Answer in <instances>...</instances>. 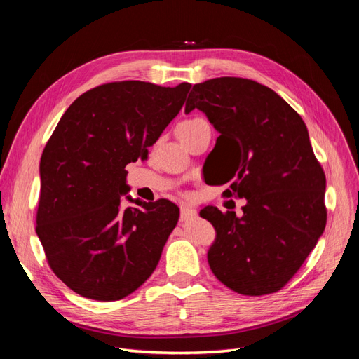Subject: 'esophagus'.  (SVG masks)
<instances>
[{
    "instance_id": "1",
    "label": "esophagus",
    "mask_w": 359,
    "mask_h": 359,
    "mask_svg": "<svg viewBox=\"0 0 359 359\" xmlns=\"http://www.w3.org/2000/svg\"><path fill=\"white\" fill-rule=\"evenodd\" d=\"M193 214H194L193 206H190V205H187V203H182V205H181V219H182V220L189 219V217L193 215Z\"/></svg>"
}]
</instances>
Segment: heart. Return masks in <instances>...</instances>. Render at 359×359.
Segmentation results:
<instances>
[{
	"label": "heart",
	"instance_id": "b5f03b06",
	"mask_svg": "<svg viewBox=\"0 0 359 359\" xmlns=\"http://www.w3.org/2000/svg\"><path fill=\"white\" fill-rule=\"evenodd\" d=\"M203 121L202 118H190V119H184L178 126H177V133L180 137L187 136L191 130L196 127L198 124H201Z\"/></svg>",
	"mask_w": 359,
	"mask_h": 359
}]
</instances>
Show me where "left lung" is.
I'll return each mask as SVG.
<instances>
[{
    "label": "left lung",
    "mask_w": 359,
    "mask_h": 359,
    "mask_svg": "<svg viewBox=\"0 0 359 359\" xmlns=\"http://www.w3.org/2000/svg\"><path fill=\"white\" fill-rule=\"evenodd\" d=\"M205 112L219 130L223 196L245 199L243 215L205 206L217 240L208 264L224 286L260 297L283 289L327 224L325 172L299 114L268 86L244 78L193 85L186 112ZM214 148V149H215Z\"/></svg>",
    "instance_id": "8db88e82"
}]
</instances>
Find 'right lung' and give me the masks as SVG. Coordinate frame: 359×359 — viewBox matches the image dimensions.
I'll return each mask as SVG.
<instances>
[{"mask_svg":"<svg viewBox=\"0 0 359 359\" xmlns=\"http://www.w3.org/2000/svg\"><path fill=\"white\" fill-rule=\"evenodd\" d=\"M190 86L99 85L69 106L49 137L36 232L53 274L78 295L123 299L156 269L180 208L168 199L121 206L126 166L147 158Z\"/></svg>","mask_w":359,"mask_h":359,"instance_id":"add662e5","label":"right lung"}]
</instances>
